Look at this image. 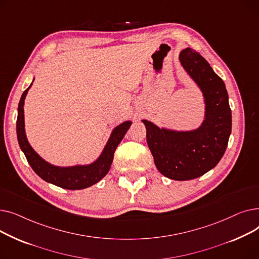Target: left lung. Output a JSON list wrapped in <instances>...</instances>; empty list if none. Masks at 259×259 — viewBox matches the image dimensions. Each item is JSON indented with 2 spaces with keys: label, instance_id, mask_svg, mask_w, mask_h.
Wrapping results in <instances>:
<instances>
[{
  "label": "left lung",
  "instance_id": "obj_1",
  "mask_svg": "<svg viewBox=\"0 0 259 259\" xmlns=\"http://www.w3.org/2000/svg\"><path fill=\"white\" fill-rule=\"evenodd\" d=\"M180 62L205 99V119L194 130L159 128L147 119V143L157 170L168 179L189 181L213 169L222 159L232 128V113L224 80L198 52L186 48Z\"/></svg>",
  "mask_w": 259,
  "mask_h": 259
}]
</instances>
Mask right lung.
<instances>
[{
	"label": "right lung",
	"instance_id": "obj_1",
	"mask_svg": "<svg viewBox=\"0 0 259 259\" xmlns=\"http://www.w3.org/2000/svg\"><path fill=\"white\" fill-rule=\"evenodd\" d=\"M31 85L32 83L23 92L19 103L17 137L20 148L22 149V151L27 158V161L29 162V165L31 166L33 171L45 182L67 190L85 189L100 182L108 173L109 169H110L115 149L129 130L132 121L126 120L113 129L103 152L101 153L99 158L93 161L92 164L83 166L76 165L72 167H59L51 165L33 150L26 138L24 121V102L27 92H28Z\"/></svg>",
	"mask_w": 259,
	"mask_h": 259
}]
</instances>
